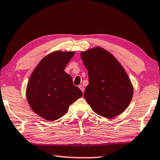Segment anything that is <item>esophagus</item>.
I'll return each instance as SVG.
<instances>
[{
  "mask_svg": "<svg viewBox=\"0 0 160 160\" xmlns=\"http://www.w3.org/2000/svg\"><path fill=\"white\" fill-rule=\"evenodd\" d=\"M78 88H79L81 89V91H82V93H83V92H84V87H83V86L79 85V86H78Z\"/></svg>",
  "mask_w": 160,
  "mask_h": 160,
  "instance_id": "1",
  "label": "esophagus"
}]
</instances>
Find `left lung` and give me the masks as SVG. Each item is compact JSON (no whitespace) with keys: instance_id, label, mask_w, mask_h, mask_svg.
<instances>
[{"instance_id":"obj_1","label":"left lung","mask_w":160,"mask_h":160,"mask_svg":"<svg viewBox=\"0 0 160 160\" xmlns=\"http://www.w3.org/2000/svg\"><path fill=\"white\" fill-rule=\"evenodd\" d=\"M89 84L84 98L95 112L108 119L119 115L130 104L133 88L127 73L114 55L101 47L81 52Z\"/></svg>"}]
</instances>
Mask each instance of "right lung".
Wrapping results in <instances>:
<instances>
[{
    "label": "right lung",
    "mask_w": 160,
    "mask_h": 160,
    "mask_svg": "<svg viewBox=\"0 0 160 160\" xmlns=\"http://www.w3.org/2000/svg\"><path fill=\"white\" fill-rule=\"evenodd\" d=\"M74 52L56 50L39 62L28 82V103L34 112L48 121H55L67 113L70 105L83 96L64 71Z\"/></svg>",
    "instance_id": "1"
}]
</instances>
